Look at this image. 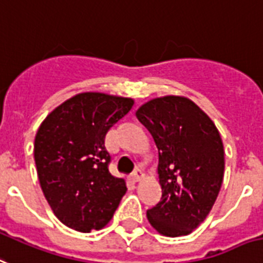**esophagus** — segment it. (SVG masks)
<instances>
[{
    "mask_svg": "<svg viewBox=\"0 0 263 263\" xmlns=\"http://www.w3.org/2000/svg\"><path fill=\"white\" fill-rule=\"evenodd\" d=\"M143 177H144V173H143L142 168H136L135 172L132 173L131 178H132V181H134V182H138V181L142 180Z\"/></svg>",
    "mask_w": 263,
    "mask_h": 263,
    "instance_id": "1",
    "label": "esophagus"
}]
</instances>
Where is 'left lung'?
Instances as JSON below:
<instances>
[{
    "label": "left lung",
    "mask_w": 263,
    "mask_h": 263,
    "mask_svg": "<svg viewBox=\"0 0 263 263\" xmlns=\"http://www.w3.org/2000/svg\"><path fill=\"white\" fill-rule=\"evenodd\" d=\"M136 117L158 147L162 198L147 219L165 236L187 235L205 220L220 192L224 148L216 125L189 98H154Z\"/></svg>",
    "instance_id": "left-lung-1"
}]
</instances>
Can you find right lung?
Listing matches in <instances>:
<instances>
[{"mask_svg":"<svg viewBox=\"0 0 263 263\" xmlns=\"http://www.w3.org/2000/svg\"><path fill=\"white\" fill-rule=\"evenodd\" d=\"M134 105L132 98L80 93L44 119L35 138L40 186L55 216L80 232L101 230L127 192L109 172L105 135Z\"/></svg>","mask_w":263,"mask_h":263,"instance_id":"right-lung-1","label":"right lung"}]
</instances>
